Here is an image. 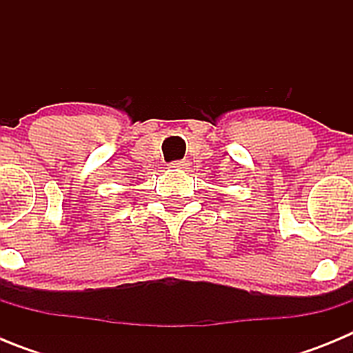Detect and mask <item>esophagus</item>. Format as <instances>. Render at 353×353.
<instances>
[{"instance_id": "esophagus-1", "label": "esophagus", "mask_w": 353, "mask_h": 353, "mask_svg": "<svg viewBox=\"0 0 353 353\" xmlns=\"http://www.w3.org/2000/svg\"><path fill=\"white\" fill-rule=\"evenodd\" d=\"M187 166H189L187 161H174L170 164V168H173V170H187Z\"/></svg>"}]
</instances>
